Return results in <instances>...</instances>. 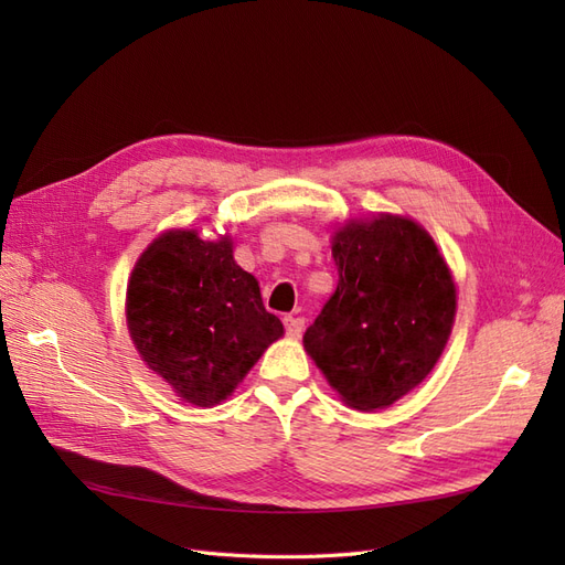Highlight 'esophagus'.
<instances>
[{"label": "esophagus", "instance_id": "esophagus-1", "mask_svg": "<svg viewBox=\"0 0 565 565\" xmlns=\"http://www.w3.org/2000/svg\"><path fill=\"white\" fill-rule=\"evenodd\" d=\"M285 332H287V337L299 339L301 332H303V318L287 316V318H285Z\"/></svg>", "mask_w": 565, "mask_h": 565}]
</instances>
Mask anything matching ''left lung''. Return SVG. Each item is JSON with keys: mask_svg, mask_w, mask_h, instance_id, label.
<instances>
[{"mask_svg": "<svg viewBox=\"0 0 565 565\" xmlns=\"http://www.w3.org/2000/svg\"><path fill=\"white\" fill-rule=\"evenodd\" d=\"M334 295L303 334V349L361 413L417 388L446 349L457 287L434 237L401 214L353 218L334 231Z\"/></svg>", "mask_w": 565, "mask_h": 565, "instance_id": "1", "label": "left lung"}]
</instances>
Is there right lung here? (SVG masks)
<instances>
[{"instance_id": "obj_1", "label": "right lung", "mask_w": 565, "mask_h": 565, "mask_svg": "<svg viewBox=\"0 0 565 565\" xmlns=\"http://www.w3.org/2000/svg\"><path fill=\"white\" fill-rule=\"evenodd\" d=\"M127 328L141 361L183 403H224L262 353L282 337L252 273L233 259L231 235H158L127 285Z\"/></svg>"}]
</instances>
